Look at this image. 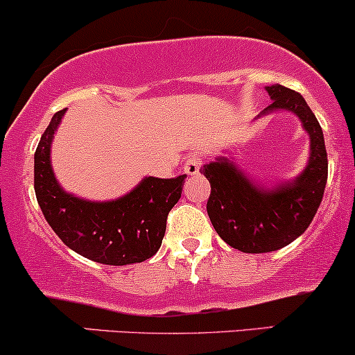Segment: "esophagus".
<instances>
[{"mask_svg":"<svg viewBox=\"0 0 355 355\" xmlns=\"http://www.w3.org/2000/svg\"><path fill=\"white\" fill-rule=\"evenodd\" d=\"M201 164H202V159L199 156H191L188 161H186L184 164V173L189 174V176H196L199 173V169H201Z\"/></svg>","mask_w":355,"mask_h":355,"instance_id":"esophagus-1","label":"esophagus"}]
</instances>
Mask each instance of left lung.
I'll return each mask as SVG.
<instances>
[{"label":"left lung","mask_w":355,"mask_h":355,"mask_svg":"<svg viewBox=\"0 0 355 355\" xmlns=\"http://www.w3.org/2000/svg\"><path fill=\"white\" fill-rule=\"evenodd\" d=\"M266 92L273 102L261 114L290 110L309 132L310 157L300 176L265 189L226 157H218L201 169L211 184L206 205L209 220L221 240L243 253L275 252L297 240L315 216L327 182L324 132L304 97L278 83L266 87Z\"/></svg>","instance_id":"1"}]
</instances>
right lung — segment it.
<instances>
[{"label":"right lung","mask_w":355,"mask_h":355,"mask_svg":"<svg viewBox=\"0 0 355 355\" xmlns=\"http://www.w3.org/2000/svg\"><path fill=\"white\" fill-rule=\"evenodd\" d=\"M63 114L65 109L51 117L35 153V194L45 220L69 248L97 263L121 266L154 257L186 176L144 178L129 194L105 202L65 193L50 162L51 139Z\"/></svg>","instance_id":"add662e5"}]
</instances>
